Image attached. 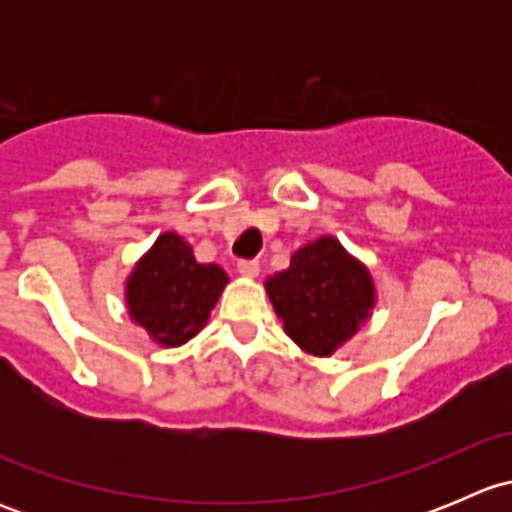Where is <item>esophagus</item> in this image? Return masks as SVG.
<instances>
[{
	"label": "esophagus",
	"instance_id": "1",
	"mask_svg": "<svg viewBox=\"0 0 512 512\" xmlns=\"http://www.w3.org/2000/svg\"><path fill=\"white\" fill-rule=\"evenodd\" d=\"M237 272H240L242 277H257L260 275V265H257L255 260H240L237 262Z\"/></svg>",
	"mask_w": 512,
	"mask_h": 512
}]
</instances>
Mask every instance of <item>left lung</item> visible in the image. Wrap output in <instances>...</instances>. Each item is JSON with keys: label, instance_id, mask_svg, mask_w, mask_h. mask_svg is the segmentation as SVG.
<instances>
[{"label": "left lung", "instance_id": "8db88e82", "mask_svg": "<svg viewBox=\"0 0 512 512\" xmlns=\"http://www.w3.org/2000/svg\"><path fill=\"white\" fill-rule=\"evenodd\" d=\"M265 289L287 337L314 356H332L347 344L376 304L369 270L329 235L299 247Z\"/></svg>", "mask_w": 512, "mask_h": 512}]
</instances>
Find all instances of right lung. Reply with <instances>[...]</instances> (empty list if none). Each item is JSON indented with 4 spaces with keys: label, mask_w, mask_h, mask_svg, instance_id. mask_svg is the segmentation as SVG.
<instances>
[{
    "label": "right lung",
    "mask_w": 512,
    "mask_h": 512,
    "mask_svg": "<svg viewBox=\"0 0 512 512\" xmlns=\"http://www.w3.org/2000/svg\"><path fill=\"white\" fill-rule=\"evenodd\" d=\"M225 285L223 267L200 265L183 237L163 232L128 277V314L160 347H180L205 327Z\"/></svg>",
    "instance_id": "1"
}]
</instances>
